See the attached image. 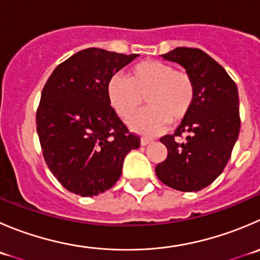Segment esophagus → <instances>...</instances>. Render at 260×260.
<instances>
[{"label":"esophagus","instance_id":"1","mask_svg":"<svg viewBox=\"0 0 260 260\" xmlns=\"http://www.w3.org/2000/svg\"><path fill=\"white\" fill-rule=\"evenodd\" d=\"M151 142H152V140H150V138H145V137L141 138V145H142V146L150 145Z\"/></svg>","mask_w":260,"mask_h":260}]
</instances>
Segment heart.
Returning a JSON list of instances; mask_svg holds the SVG:
<instances>
[{
    "mask_svg": "<svg viewBox=\"0 0 260 260\" xmlns=\"http://www.w3.org/2000/svg\"><path fill=\"white\" fill-rule=\"evenodd\" d=\"M112 107L123 119L137 112L146 99L148 108L133 115L135 132L155 136L169 123L180 124L193 107L196 86L190 75L160 60H143L131 69L128 80L113 76L108 82Z\"/></svg>",
    "mask_w": 260,
    "mask_h": 260,
    "instance_id": "heart-1",
    "label": "heart"
}]
</instances>
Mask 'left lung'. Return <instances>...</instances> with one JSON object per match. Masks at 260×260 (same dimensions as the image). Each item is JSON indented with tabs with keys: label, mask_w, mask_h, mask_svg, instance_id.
<instances>
[{
	"label": "left lung",
	"mask_w": 260,
	"mask_h": 260,
	"mask_svg": "<svg viewBox=\"0 0 260 260\" xmlns=\"http://www.w3.org/2000/svg\"><path fill=\"white\" fill-rule=\"evenodd\" d=\"M161 57L185 69L196 98L175 133L160 138L168 156L156 166V175L176 190L198 191L222 173L239 137L238 87L225 69L198 48L179 47ZM184 133L187 141L179 144L175 137Z\"/></svg>",
	"instance_id": "obj_1"
}]
</instances>
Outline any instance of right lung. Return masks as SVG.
<instances>
[{
  "label": "right lung",
  "instance_id": "obj_1",
  "mask_svg": "<svg viewBox=\"0 0 260 260\" xmlns=\"http://www.w3.org/2000/svg\"><path fill=\"white\" fill-rule=\"evenodd\" d=\"M137 57L87 48L58 64L43 87L37 110L43 156L57 180L81 197L112 188L125 155L140 147L108 96L109 80Z\"/></svg>",
  "mask_w": 260,
  "mask_h": 260
}]
</instances>
